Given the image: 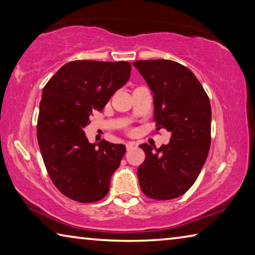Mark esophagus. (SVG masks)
<instances>
[{"instance_id": "esophagus-1", "label": "esophagus", "mask_w": 255, "mask_h": 255, "mask_svg": "<svg viewBox=\"0 0 255 255\" xmlns=\"http://www.w3.org/2000/svg\"><path fill=\"white\" fill-rule=\"evenodd\" d=\"M136 146V144L133 143V141H128V143L126 144V148H127V150H129V149H131V148H133Z\"/></svg>"}]
</instances>
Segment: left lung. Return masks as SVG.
Segmentation results:
<instances>
[{
  "instance_id": "left-lung-1",
  "label": "left lung",
  "mask_w": 255,
  "mask_h": 255,
  "mask_svg": "<svg viewBox=\"0 0 255 255\" xmlns=\"http://www.w3.org/2000/svg\"><path fill=\"white\" fill-rule=\"evenodd\" d=\"M132 65L153 91L157 129L171 131L167 145L139 146L145 152L137 171L140 189L150 199H174L191 188L208 156L209 98L195 74L173 60H137Z\"/></svg>"
}]
</instances>
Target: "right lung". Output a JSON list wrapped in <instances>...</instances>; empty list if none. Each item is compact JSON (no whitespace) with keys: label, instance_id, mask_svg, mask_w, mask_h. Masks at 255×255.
Returning <instances> with one entry per match:
<instances>
[{"label":"right lung","instance_id":"right-lung-1","mask_svg":"<svg viewBox=\"0 0 255 255\" xmlns=\"http://www.w3.org/2000/svg\"><path fill=\"white\" fill-rule=\"evenodd\" d=\"M128 62L73 60L47 82L37 123L38 144L46 170L64 196L96 202L109 192L126 146L102 139L91 144L83 128L94 111L130 77Z\"/></svg>","mask_w":255,"mask_h":255}]
</instances>
